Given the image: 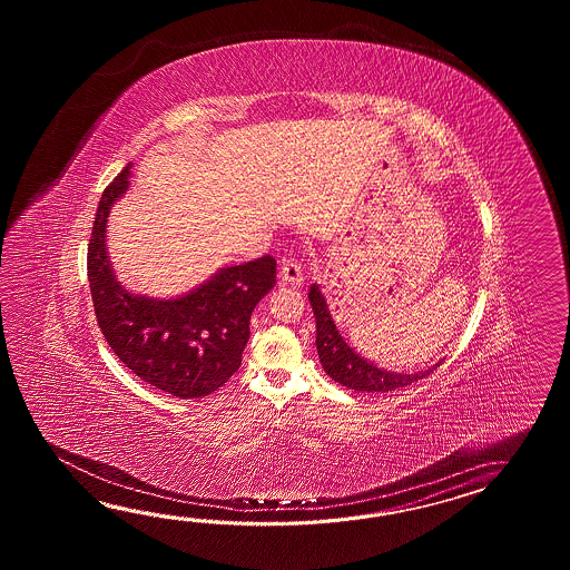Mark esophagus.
Listing matches in <instances>:
<instances>
[{"label":"esophagus","mask_w":570,"mask_h":570,"mask_svg":"<svg viewBox=\"0 0 570 570\" xmlns=\"http://www.w3.org/2000/svg\"><path fill=\"white\" fill-rule=\"evenodd\" d=\"M279 277L283 283H289L293 287H299L303 283L302 265L293 258H285L281 265Z\"/></svg>","instance_id":"34e87169"}]
</instances>
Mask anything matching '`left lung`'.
I'll use <instances>...</instances> for the list:
<instances>
[{"instance_id": "left-lung-1", "label": "left lung", "mask_w": 570, "mask_h": 570, "mask_svg": "<svg viewBox=\"0 0 570 570\" xmlns=\"http://www.w3.org/2000/svg\"><path fill=\"white\" fill-rule=\"evenodd\" d=\"M307 297L315 315V346H317L320 363L324 366L327 376H332L342 387L354 389L358 393H389V391L412 385L413 381L424 379L440 366L438 363L417 373H395L387 368H379L358 352H354L351 344L342 338L320 285L314 283L309 287Z\"/></svg>"}]
</instances>
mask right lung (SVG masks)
Listing matches in <instances>:
<instances>
[{"instance_id": "obj_1", "label": "right lung", "mask_w": 570, "mask_h": 570, "mask_svg": "<svg viewBox=\"0 0 570 570\" xmlns=\"http://www.w3.org/2000/svg\"><path fill=\"white\" fill-rule=\"evenodd\" d=\"M128 165L99 199L87 248V277L104 338L134 375L181 400L214 393L243 363L250 314L277 283V261L263 256L224 267L177 297L158 299L121 285L109 263V212L130 187Z\"/></svg>"}]
</instances>
